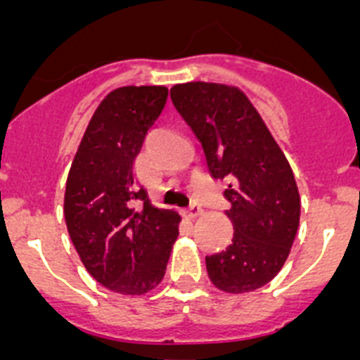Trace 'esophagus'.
Masks as SVG:
<instances>
[{"mask_svg":"<svg viewBox=\"0 0 360 360\" xmlns=\"http://www.w3.org/2000/svg\"><path fill=\"white\" fill-rule=\"evenodd\" d=\"M200 214H202V207H200L198 203H193V205H189V207L184 211V216H186V218H189V219L198 218Z\"/></svg>","mask_w":360,"mask_h":360,"instance_id":"34e87169","label":"esophagus"}]
</instances>
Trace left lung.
Returning a JSON list of instances; mask_svg holds the SVG:
<instances>
[{"instance_id": "8db88e82", "label": "left lung", "mask_w": 360, "mask_h": 360, "mask_svg": "<svg viewBox=\"0 0 360 360\" xmlns=\"http://www.w3.org/2000/svg\"><path fill=\"white\" fill-rule=\"evenodd\" d=\"M171 101L202 142L212 178L229 180L224 196L234 236L227 249L205 257L209 278L229 294L256 290L278 276L299 227L301 198L290 164L236 86L174 84Z\"/></svg>"}]
</instances>
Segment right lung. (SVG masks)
<instances>
[{
	"instance_id": "obj_1",
	"label": "right lung",
	"mask_w": 360,
	"mask_h": 360,
	"mask_svg": "<svg viewBox=\"0 0 360 360\" xmlns=\"http://www.w3.org/2000/svg\"><path fill=\"white\" fill-rule=\"evenodd\" d=\"M167 101L165 86H122L103 98L70 167L65 219L86 270L103 287L142 295L162 281L180 216L153 207L133 162Z\"/></svg>"
}]
</instances>
